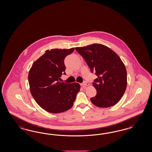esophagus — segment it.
Segmentation results:
<instances>
[{
  "mask_svg": "<svg viewBox=\"0 0 152 152\" xmlns=\"http://www.w3.org/2000/svg\"><path fill=\"white\" fill-rule=\"evenodd\" d=\"M88 85H89V83H88V82L85 81H83V83H81V86H88Z\"/></svg>",
  "mask_w": 152,
  "mask_h": 152,
  "instance_id": "1",
  "label": "esophagus"
}]
</instances>
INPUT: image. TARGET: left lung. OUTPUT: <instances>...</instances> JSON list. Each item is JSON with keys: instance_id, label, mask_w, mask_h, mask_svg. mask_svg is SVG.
I'll return each instance as SVG.
<instances>
[{"instance_id": "obj_1", "label": "left lung", "mask_w": 152, "mask_h": 152, "mask_svg": "<svg viewBox=\"0 0 152 152\" xmlns=\"http://www.w3.org/2000/svg\"><path fill=\"white\" fill-rule=\"evenodd\" d=\"M91 72L97 76L92 83L96 95L90 100L100 107H108L117 104L124 94L127 85V72L119 56L109 47L95 43L76 47Z\"/></svg>"}]
</instances>
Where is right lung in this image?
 Listing matches in <instances>:
<instances>
[{"instance_id": "obj_1", "label": "right lung", "mask_w": 152, "mask_h": 152, "mask_svg": "<svg viewBox=\"0 0 152 152\" xmlns=\"http://www.w3.org/2000/svg\"><path fill=\"white\" fill-rule=\"evenodd\" d=\"M74 50H48L34 61L29 70L31 93L37 104L48 112L60 113L69 110L80 91L78 83L59 81L62 75H66L64 58Z\"/></svg>"}]
</instances>
